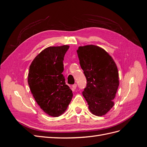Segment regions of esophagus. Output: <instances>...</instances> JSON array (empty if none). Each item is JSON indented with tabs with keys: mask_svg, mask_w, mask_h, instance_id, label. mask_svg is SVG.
Instances as JSON below:
<instances>
[{
	"mask_svg": "<svg viewBox=\"0 0 147 147\" xmlns=\"http://www.w3.org/2000/svg\"><path fill=\"white\" fill-rule=\"evenodd\" d=\"M77 86V84H74L73 85H72V88H73L74 89H76Z\"/></svg>",
	"mask_w": 147,
	"mask_h": 147,
	"instance_id": "esophagus-1",
	"label": "esophagus"
}]
</instances>
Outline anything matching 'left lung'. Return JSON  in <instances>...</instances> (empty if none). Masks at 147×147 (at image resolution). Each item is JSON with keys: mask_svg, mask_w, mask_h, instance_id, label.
I'll return each instance as SVG.
<instances>
[{"mask_svg": "<svg viewBox=\"0 0 147 147\" xmlns=\"http://www.w3.org/2000/svg\"><path fill=\"white\" fill-rule=\"evenodd\" d=\"M77 54L86 78L83 96L91 113L102 116L114 105L119 86L117 65L107 52L96 45L80 47Z\"/></svg>", "mask_w": 147, "mask_h": 147, "instance_id": "8db88e82", "label": "left lung"}]
</instances>
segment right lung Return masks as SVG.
<instances>
[{
	"mask_svg": "<svg viewBox=\"0 0 147 147\" xmlns=\"http://www.w3.org/2000/svg\"><path fill=\"white\" fill-rule=\"evenodd\" d=\"M69 48L68 45L47 48L35 57L29 67L28 81L30 91L40 107L51 117L63 114L73 96L62 74Z\"/></svg>",
	"mask_w": 147,
	"mask_h": 147,
	"instance_id": "right-lung-1",
	"label": "right lung"
}]
</instances>
